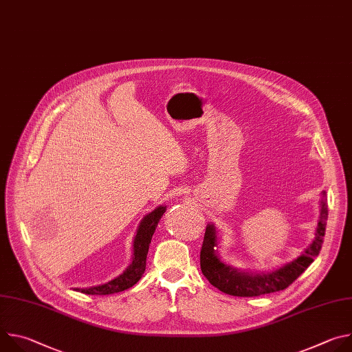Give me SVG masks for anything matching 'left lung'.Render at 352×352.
<instances>
[{
  "label": "left lung",
  "instance_id": "obj_1",
  "mask_svg": "<svg viewBox=\"0 0 352 352\" xmlns=\"http://www.w3.org/2000/svg\"><path fill=\"white\" fill-rule=\"evenodd\" d=\"M327 214V199L326 192H323L320 199V216L312 243L292 262L267 273H249L226 265L220 259L217 249H214L217 248L216 227L213 224H208L204 245L200 249V269L212 285L234 296H259L285 289L309 267L314 259L319 255L326 232Z\"/></svg>",
  "mask_w": 352,
  "mask_h": 352
}]
</instances>
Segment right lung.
<instances>
[{"instance_id":"right-lung-1","label":"right lung","mask_w":352,"mask_h":352,"mask_svg":"<svg viewBox=\"0 0 352 352\" xmlns=\"http://www.w3.org/2000/svg\"><path fill=\"white\" fill-rule=\"evenodd\" d=\"M166 209H167V206H164V205L157 206L153 212H150L148 214H146L142 219V221L138 227L135 239H133L132 262L125 269V272L122 274H120L114 280H111L106 284H102V285L90 287V288H76V289L83 294H89V295H110V294L121 292V291L128 289L132 285H135L140 280L142 274L144 273L148 245H150V242H152V236H153L156 227H157L162 216L164 214Z\"/></svg>"}]
</instances>
